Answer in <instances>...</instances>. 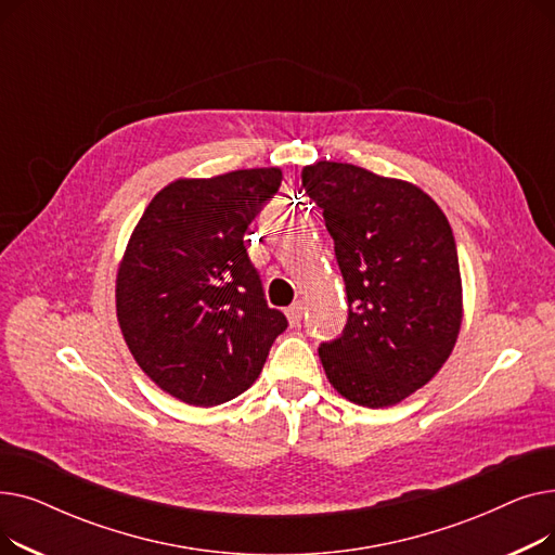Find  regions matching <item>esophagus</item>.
<instances>
[{
    "label": "esophagus",
    "instance_id": "34e87169",
    "mask_svg": "<svg viewBox=\"0 0 555 555\" xmlns=\"http://www.w3.org/2000/svg\"><path fill=\"white\" fill-rule=\"evenodd\" d=\"M285 314H287L289 326H299L301 324V317H304V306L301 304H293V306L285 310Z\"/></svg>",
    "mask_w": 555,
    "mask_h": 555
}]
</instances>
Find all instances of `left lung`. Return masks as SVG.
<instances>
[{
    "label": "left lung",
    "mask_w": 555,
    "mask_h": 555,
    "mask_svg": "<svg viewBox=\"0 0 555 555\" xmlns=\"http://www.w3.org/2000/svg\"><path fill=\"white\" fill-rule=\"evenodd\" d=\"M301 184L324 211L348 299L346 326L319 358L346 400L391 406L439 373L459 337L450 222L418 186L353 164L317 162Z\"/></svg>",
    "instance_id": "left-lung-1"
}]
</instances>
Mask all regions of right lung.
<instances>
[{"mask_svg":"<svg viewBox=\"0 0 555 555\" xmlns=\"http://www.w3.org/2000/svg\"><path fill=\"white\" fill-rule=\"evenodd\" d=\"M281 178L279 168H247L175 180L132 231L116 274V317L141 371L189 404L247 391L287 328L245 247Z\"/></svg>","mask_w":555,"mask_h":555,"instance_id":"1","label":"right lung"}]
</instances>
